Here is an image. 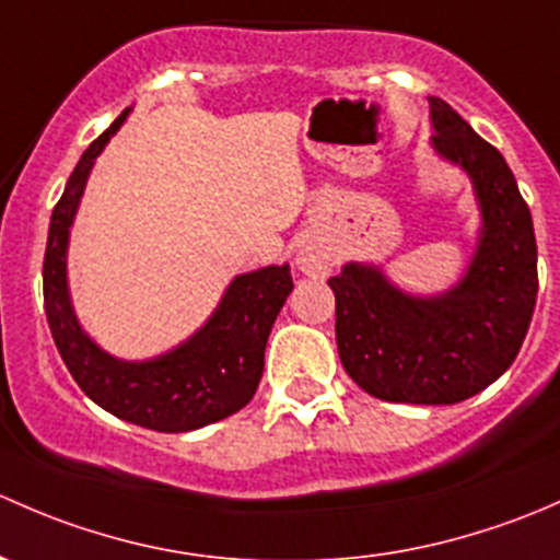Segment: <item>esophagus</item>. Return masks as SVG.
<instances>
[{
	"mask_svg": "<svg viewBox=\"0 0 560 560\" xmlns=\"http://www.w3.org/2000/svg\"><path fill=\"white\" fill-rule=\"evenodd\" d=\"M296 267L299 272L310 275V278H323L331 272V256L318 245V242H302L296 247Z\"/></svg>",
	"mask_w": 560,
	"mask_h": 560,
	"instance_id": "obj_1",
	"label": "esophagus"
}]
</instances>
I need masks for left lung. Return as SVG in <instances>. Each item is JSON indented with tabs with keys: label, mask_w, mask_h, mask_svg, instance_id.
I'll return each instance as SVG.
<instances>
[{
	"label": "left lung",
	"mask_w": 560,
	"mask_h": 560,
	"mask_svg": "<svg viewBox=\"0 0 560 560\" xmlns=\"http://www.w3.org/2000/svg\"><path fill=\"white\" fill-rule=\"evenodd\" d=\"M431 148L469 175L480 205L477 250L451 291L412 296L372 264L328 280L337 299L345 372L369 396L399 405H455L515 361L537 304V237L512 170L440 96H429Z\"/></svg>",
	"instance_id": "8db88e82"
}]
</instances>
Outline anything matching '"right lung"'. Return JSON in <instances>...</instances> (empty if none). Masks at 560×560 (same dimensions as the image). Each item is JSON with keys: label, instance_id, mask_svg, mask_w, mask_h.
<instances>
[{"label": "right lung", "instance_id": "right-lung-1", "mask_svg": "<svg viewBox=\"0 0 560 560\" xmlns=\"http://www.w3.org/2000/svg\"><path fill=\"white\" fill-rule=\"evenodd\" d=\"M126 115L129 109L85 148L54 207L43 264L45 315L69 374L91 401L142 429L180 434L229 418L253 399L261 383L269 331L293 291L291 267L282 264L237 275L210 320L170 353L148 361H120L105 353L72 310L67 245L91 166Z\"/></svg>", "mask_w": 560, "mask_h": 560}]
</instances>
